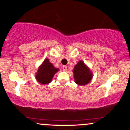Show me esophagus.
<instances>
[{"label":"esophagus","instance_id":"1","mask_svg":"<svg viewBox=\"0 0 130 130\" xmlns=\"http://www.w3.org/2000/svg\"><path fill=\"white\" fill-rule=\"evenodd\" d=\"M62 69H63V71H66L67 70V66H63V67H62Z\"/></svg>","mask_w":130,"mask_h":130}]
</instances>
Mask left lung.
<instances>
[{"mask_svg": "<svg viewBox=\"0 0 130 130\" xmlns=\"http://www.w3.org/2000/svg\"><path fill=\"white\" fill-rule=\"evenodd\" d=\"M74 73V82L80 86H85L90 82L93 77V74L89 67L86 65L84 62L80 60L74 66L73 71Z\"/></svg>", "mask_w": 130, "mask_h": 130, "instance_id": "left-lung-1", "label": "left lung"}]
</instances>
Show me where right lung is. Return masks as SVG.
I'll list each match as a JSON object with an SVG mask.
<instances>
[{
    "label": "right lung",
    "mask_w": 130,
    "mask_h": 130,
    "mask_svg": "<svg viewBox=\"0 0 130 130\" xmlns=\"http://www.w3.org/2000/svg\"><path fill=\"white\" fill-rule=\"evenodd\" d=\"M59 71L58 68H55L48 59H46L40 66L35 76L36 79L41 84H47L51 82L54 74Z\"/></svg>",
    "instance_id": "add662e5"
}]
</instances>
